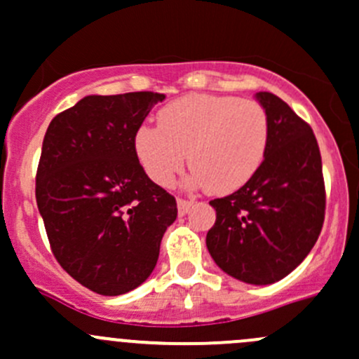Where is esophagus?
Returning <instances> with one entry per match:
<instances>
[{"mask_svg":"<svg viewBox=\"0 0 359 359\" xmlns=\"http://www.w3.org/2000/svg\"><path fill=\"white\" fill-rule=\"evenodd\" d=\"M193 205V200H184V198H177V209H179V214L180 216H184V214L189 210V207Z\"/></svg>","mask_w":359,"mask_h":359,"instance_id":"obj_1","label":"esophagus"}]
</instances>
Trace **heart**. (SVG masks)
Returning <instances> with one entry per match:
<instances>
[{
    "mask_svg": "<svg viewBox=\"0 0 359 359\" xmlns=\"http://www.w3.org/2000/svg\"><path fill=\"white\" fill-rule=\"evenodd\" d=\"M159 127L142 126L134 149L159 186L175 180L186 159L191 187L232 193L255 175L269 142V118L255 100L195 93L159 111Z\"/></svg>",
    "mask_w": 359,
    "mask_h": 359,
    "instance_id": "obj_1",
    "label": "heart"
}]
</instances>
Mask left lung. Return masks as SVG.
Masks as SVG:
<instances>
[{
  "label": "left lung",
  "mask_w": 359,
  "mask_h": 359,
  "mask_svg": "<svg viewBox=\"0 0 359 359\" xmlns=\"http://www.w3.org/2000/svg\"><path fill=\"white\" fill-rule=\"evenodd\" d=\"M255 97L269 118L266 156L241 189L210 200L216 223L205 243L226 274L269 285L292 273L319 239L326 189L311 127L274 93Z\"/></svg>",
  "instance_id": "obj_1"
}]
</instances>
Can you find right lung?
<instances>
[{
  "label": "right lung",
  "instance_id": "add662e5",
  "mask_svg": "<svg viewBox=\"0 0 359 359\" xmlns=\"http://www.w3.org/2000/svg\"><path fill=\"white\" fill-rule=\"evenodd\" d=\"M163 93L88 95L51 120L35 196L53 255L83 287L120 296L150 276L177 202L149 179L134 134Z\"/></svg>",
  "mask_w": 359,
  "mask_h": 359
}]
</instances>
